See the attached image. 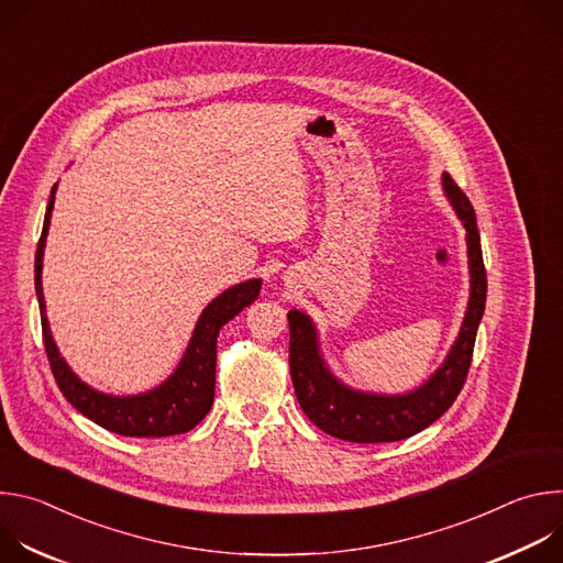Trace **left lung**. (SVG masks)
Here are the masks:
<instances>
[{"mask_svg":"<svg viewBox=\"0 0 563 563\" xmlns=\"http://www.w3.org/2000/svg\"><path fill=\"white\" fill-rule=\"evenodd\" d=\"M445 194L467 231L470 305L459 339L441 369L417 391L406 396L361 394L341 385L323 365L316 347L311 320L294 309L289 320V372L298 404L307 419L323 432L350 443H389L408 439L432 426L456 400L472 363L476 330L486 309L488 278L481 254L476 216L450 174L443 176Z\"/></svg>","mask_w":563,"mask_h":563,"instance_id":"8db88e82","label":"left lung"}]
</instances>
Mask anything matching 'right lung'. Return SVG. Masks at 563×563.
Masks as SVG:
<instances>
[{
	"mask_svg": "<svg viewBox=\"0 0 563 563\" xmlns=\"http://www.w3.org/2000/svg\"><path fill=\"white\" fill-rule=\"evenodd\" d=\"M55 189L57 187L51 189V198L44 216V229L35 252V291H37L40 313H42L44 350H46L51 372L55 376L59 391L77 412H82L93 423L122 437H172V434L189 432L207 417L213 404L218 334L222 325L229 323L235 313H240L258 298L263 283L261 280L240 283L207 305V309L198 320L183 363L165 385H159L153 391H146L140 396H126V398L100 394L79 380L62 361L53 343V336L48 332L46 313H44L42 258H44V243L48 233L51 211L55 202Z\"/></svg>",
	"mask_w": 563,
	"mask_h": 563,
	"instance_id": "add662e5",
	"label": "right lung"
}]
</instances>
